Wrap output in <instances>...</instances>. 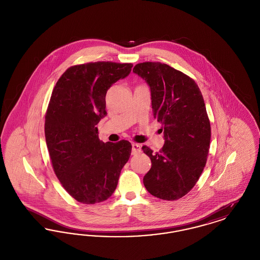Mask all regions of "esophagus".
<instances>
[{
	"label": "esophagus",
	"instance_id": "obj_1",
	"mask_svg": "<svg viewBox=\"0 0 260 260\" xmlns=\"http://www.w3.org/2000/svg\"><path fill=\"white\" fill-rule=\"evenodd\" d=\"M132 146H133V148H132V154H133V155H136V154H138V153L141 152V146H140L139 144L133 143Z\"/></svg>",
	"mask_w": 260,
	"mask_h": 260
}]
</instances>
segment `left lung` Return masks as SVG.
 Listing matches in <instances>:
<instances>
[{
	"label": "left lung",
	"instance_id": "left-lung-1",
	"mask_svg": "<svg viewBox=\"0 0 260 260\" xmlns=\"http://www.w3.org/2000/svg\"><path fill=\"white\" fill-rule=\"evenodd\" d=\"M133 71L150 87L165 137L159 152L142 146L152 162L143 183L157 198L178 200L197 183L208 159L210 123L202 92L192 78L165 63H138Z\"/></svg>",
	"mask_w": 260,
	"mask_h": 260
}]
</instances>
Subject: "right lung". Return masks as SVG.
<instances>
[{
	"label": "right lung",
	"instance_id": "add662e5",
	"mask_svg": "<svg viewBox=\"0 0 260 260\" xmlns=\"http://www.w3.org/2000/svg\"><path fill=\"white\" fill-rule=\"evenodd\" d=\"M132 63L88 62L69 67L52 90L45 136L53 172L80 203L92 205L114 193L132 153L127 140L100 141L96 124L106 115V92L132 71Z\"/></svg>",
	"mask_w": 260,
	"mask_h": 260
}]
</instances>
